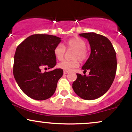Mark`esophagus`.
I'll list each match as a JSON object with an SVG mask.
<instances>
[{
	"label": "esophagus",
	"instance_id": "34e87169",
	"mask_svg": "<svg viewBox=\"0 0 132 132\" xmlns=\"http://www.w3.org/2000/svg\"><path fill=\"white\" fill-rule=\"evenodd\" d=\"M68 72H69V71H64V75H66V74H68Z\"/></svg>",
	"mask_w": 132,
	"mask_h": 132
}]
</instances>
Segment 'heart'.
<instances>
[{"label": "heart", "mask_w": 132, "mask_h": 132, "mask_svg": "<svg viewBox=\"0 0 132 132\" xmlns=\"http://www.w3.org/2000/svg\"><path fill=\"white\" fill-rule=\"evenodd\" d=\"M86 43L79 37H75L69 39L66 42L68 49H74L72 60H64L58 64V67L65 71H71L79 66V60L84 61L88 57V51L86 49ZM66 48L62 44H58L54 49V54L56 58L61 61L64 56Z\"/></svg>", "instance_id": "obj_1"}]
</instances>
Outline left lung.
Segmentation results:
<instances>
[{
    "instance_id": "8db88e82",
    "label": "left lung",
    "mask_w": 132,
    "mask_h": 132,
    "mask_svg": "<svg viewBox=\"0 0 132 132\" xmlns=\"http://www.w3.org/2000/svg\"><path fill=\"white\" fill-rule=\"evenodd\" d=\"M80 37L87 39L90 54L82 69L89 70V76L76 74L72 89L78 96L85 100L100 97L112 84L117 71V57L114 48L107 38L95 33H84Z\"/></svg>"
}]
</instances>
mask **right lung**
Instances as JSON below:
<instances>
[{
  "instance_id": "obj_1",
  "label": "right lung",
  "mask_w": 132,
  "mask_h": 132,
  "mask_svg": "<svg viewBox=\"0 0 132 132\" xmlns=\"http://www.w3.org/2000/svg\"><path fill=\"white\" fill-rule=\"evenodd\" d=\"M61 38L45 34H35L27 38L16 48L13 73L18 85L27 96L43 101L54 94L62 69L42 72L43 67L53 68L56 64L54 49Z\"/></svg>"
}]
</instances>
